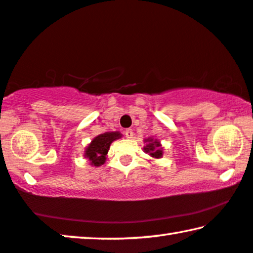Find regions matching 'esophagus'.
Masks as SVG:
<instances>
[{"label": "esophagus", "mask_w": 253, "mask_h": 253, "mask_svg": "<svg viewBox=\"0 0 253 253\" xmlns=\"http://www.w3.org/2000/svg\"><path fill=\"white\" fill-rule=\"evenodd\" d=\"M133 135H134L133 129H129V128H128V129L125 130V136L127 138H131V137H133Z\"/></svg>", "instance_id": "esophagus-1"}]
</instances>
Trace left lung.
I'll use <instances>...</instances> for the list:
<instances>
[{"instance_id": "obj_1", "label": "left lung", "mask_w": 253, "mask_h": 253, "mask_svg": "<svg viewBox=\"0 0 253 253\" xmlns=\"http://www.w3.org/2000/svg\"><path fill=\"white\" fill-rule=\"evenodd\" d=\"M145 142H149L144 148L145 152L149 153L152 158H161L163 157V150L160 149V143L157 142L156 139H145Z\"/></svg>"}]
</instances>
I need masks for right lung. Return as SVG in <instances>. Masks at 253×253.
<instances>
[{
  "label": "right lung",
  "instance_id": "obj_1",
  "mask_svg": "<svg viewBox=\"0 0 253 253\" xmlns=\"http://www.w3.org/2000/svg\"><path fill=\"white\" fill-rule=\"evenodd\" d=\"M122 137L118 131H111V133H104L90 142L85 151V157L90 161V165L101 166L105 163V156H107L110 144L115 139Z\"/></svg>",
  "mask_w": 253,
  "mask_h": 253
}]
</instances>
